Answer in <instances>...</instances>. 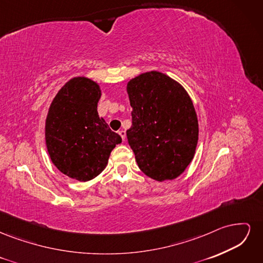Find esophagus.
<instances>
[{
	"mask_svg": "<svg viewBox=\"0 0 263 263\" xmlns=\"http://www.w3.org/2000/svg\"><path fill=\"white\" fill-rule=\"evenodd\" d=\"M118 134H119V136L122 137V139H123V141H124L125 138H126V132H125V130H119Z\"/></svg>",
	"mask_w": 263,
	"mask_h": 263,
	"instance_id": "esophagus-1",
	"label": "esophagus"
}]
</instances>
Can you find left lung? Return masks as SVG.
<instances>
[{
	"label": "left lung",
	"instance_id": "obj_1",
	"mask_svg": "<svg viewBox=\"0 0 263 263\" xmlns=\"http://www.w3.org/2000/svg\"><path fill=\"white\" fill-rule=\"evenodd\" d=\"M132 127L126 132L139 169L156 181L173 180L192 161L198 140L193 102L179 82L159 71L127 83Z\"/></svg>",
	"mask_w": 263,
	"mask_h": 263
}]
</instances>
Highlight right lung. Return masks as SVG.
Instances as JSON below:
<instances>
[{"instance_id":"right-lung-1","label":"right lung","mask_w":263,"mask_h":263,"mask_svg":"<svg viewBox=\"0 0 263 263\" xmlns=\"http://www.w3.org/2000/svg\"><path fill=\"white\" fill-rule=\"evenodd\" d=\"M100 85L76 77L52 100L46 118V146L52 163L69 178L86 182L98 177L122 138L98 113Z\"/></svg>"}]
</instances>
